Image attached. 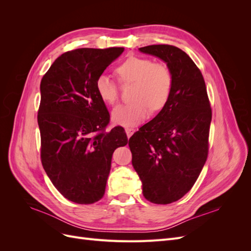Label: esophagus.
<instances>
[{
    "label": "esophagus",
    "instance_id": "1",
    "mask_svg": "<svg viewBox=\"0 0 251 251\" xmlns=\"http://www.w3.org/2000/svg\"><path fill=\"white\" fill-rule=\"evenodd\" d=\"M134 132H135V130H134V128H132V127H126V133L127 138H130Z\"/></svg>",
    "mask_w": 251,
    "mask_h": 251
}]
</instances>
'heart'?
Here are the masks:
<instances>
[{"mask_svg": "<svg viewBox=\"0 0 251 251\" xmlns=\"http://www.w3.org/2000/svg\"><path fill=\"white\" fill-rule=\"evenodd\" d=\"M116 73L123 82H134L133 101L121 104L112 112V120L121 126H135L149 116L151 109L161 110L172 93L173 77L168 67L149 58L132 56L119 65ZM96 92L107 104L118 100V87L109 75L100 74L96 79Z\"/></svg>", "mask_w": 251, "mask_h": 251, "instance_id": "b5f03b06", "label": "heart"}]
</instances>
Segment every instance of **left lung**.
<instances>
[{
	"label": "left lung",
	"mask_w": 251,
	"mask_h": 251,
	"mask_svg": "<svg viewBox=\"0 0 251 251\" xmlns=\"http://www.w3.org/2000/svg\"><path fill=\"white\" fill-rule=\"evenodd\" d=\"M139 51L163 60L173 87L162 110L132 136L128 147L144 198L169 204L191 191L206 161L211 109L202 73L184 51L171 45Z\"/></svg>",
	"instance_id": "1"
}]
</instances>
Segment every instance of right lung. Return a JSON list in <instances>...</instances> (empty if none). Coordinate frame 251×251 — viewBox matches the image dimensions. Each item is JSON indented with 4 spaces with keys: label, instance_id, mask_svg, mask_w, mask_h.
<instances>
[{
    "label": "right lung",
    "instance_id": "1",
    "mask_svg": "<svg viewBox=\"0 0 251 251\" xmlns=\"http://www.w3.org/2000/svg\"><path fill=\"white\" fill-rule=\"evenodd\" d=\"M125 48H81L55 59L41 81L37 115L43 168L57 191L78 204L100 200L112 155L127 143L121 126L105 132L110 114L96 79Z\"/></svg>",
    "mask_w": 251,
    "mask_h": 251
}]
</instances>
